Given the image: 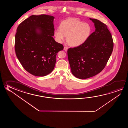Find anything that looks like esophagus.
I'll list each match as a JSON object with an SVG mask.
<instances>
[{"instance_id":"esophagus-1","label":"esophagus","mask_w":128,"mask_h":128,"mask_svg":"<svg viewBox=\"0 0 128 128\" xmlns=\"http://www.w3.org/2000/svg\"><path fill=\"white\" fill-rule=\"evenodd\" d=\"M68 48L66 46H64V50L65 51H67Z\"/></svg>"}]
</instances>
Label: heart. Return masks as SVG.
Listing matches in <instances>:
<instances>
[{
  "instance_id": "b5f03b06",
  "label": "heart",
  "mask_w": 128,
  "mask_h": 128,
  "mask_svg": "<svg viewBox=\"0 0 128 128\" xmlns=\"http://www.w3.org/2000/svg\"><path fill=\"white\" fill-rule=\"evenodd\" d=\"M91 28L88 23L76 19H68L62 21L60 28L55 30L54 36L59 42H62L67 36V40L73 46L83 44L90 34Z\"/></svg>"
}]
</instances>
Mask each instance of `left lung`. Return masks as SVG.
<instances>
[{
  "instance_id": "obj_1",
  "label": "left lung",
  "mask_w": 128,
  "mask_h": 128,
  "mask_svg": "<svg viewBox=\"0 0 128 128\" xmlns=\"http://www.w3.org/2000/svg\"><path fill=\"white\" fill-rule=\"evenodd\" d=\"M90 19L94 23L95 31L83 44L67 50L71 72L80 79L92 77L102 71L113 50V39L107 25L97 19Z\"/></svg>"
}]
</instances>
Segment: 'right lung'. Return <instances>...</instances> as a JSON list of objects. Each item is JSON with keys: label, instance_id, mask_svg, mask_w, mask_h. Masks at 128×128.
Wrapping results in <instances>:
<instances>
[{"label": "right lung", "instance_id": "1", "mask_svg": "<svg viewBox=\"0 0 128 128\" xmlns=\"http://www.w3.org/2000/svg\"><path fill=\"white\" fill-rule=\"evenodd\" d=\"M54 18L44 14L32 15L17 27L16 54L24 68L34 76H44L50 73L54 68L56 55L64 48L52 38Z\"/></svg>", "mask_w": 128, "mask_h": 128}]
</instances>
